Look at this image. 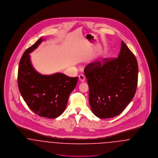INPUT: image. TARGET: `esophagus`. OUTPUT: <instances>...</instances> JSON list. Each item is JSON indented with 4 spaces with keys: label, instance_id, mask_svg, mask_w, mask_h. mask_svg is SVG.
<instances>
[{
    "label": "esophagus",
    "instance_id": "1",
    "mask_svg": "<svg viewBox=\"0 0 158 158\" xmlns=\"http://www.w3.org/2000/svg\"><path fill=\"white\" fill-rule=\"evenodd\" d=\"M79 79L81 82H84L85 81V77L83 75H80L79 76Z\"/></svg>",
    "mask_w": 158,
    "mask_h": 158
}]
</instances>
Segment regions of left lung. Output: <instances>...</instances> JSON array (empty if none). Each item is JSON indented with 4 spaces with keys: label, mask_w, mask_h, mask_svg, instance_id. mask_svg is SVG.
<instances>
[{
    "label": "left lung",
    "mask_w": 158,
    "mask_h": 158,
    "mask_svg": "<svg viewBox=\"0 0 158 158\" xmlns=\"http://www.w3.org/2000/svg\"><path fill=\"white\" fill-rule=\"evenodd\" d=\"M84 73L89 86L90 108L98 118H109L119 115L135 95L137 61L123 41L117 58L89 63Z\"/></svg>",
    "instance_id": "obj_1"
}]
</instances>
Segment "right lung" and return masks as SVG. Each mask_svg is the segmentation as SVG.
<instances>
[{"label":"right lung","instance_id":"1","mask_svg":"<svg viewBox=\"0 0 158 158\" xmlns=\"http://www.w3.org/2000/svg\"><path fill=\"white\" fill-rule=\"evenodd\" d=\"M44 41L40 38L25 50L19 61L18 83L26 104L39 116L54 118L64 112L70 93L78 77H70L61 73L43 75L32 67L30 53Z\"/></svg>","mask_w":158,"mask_h":158}]
</instances>
